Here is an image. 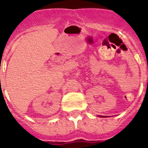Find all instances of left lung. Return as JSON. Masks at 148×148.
<instances>
[{"label":"left lung","instance_id":"left-lung-1","mask_svg":"<svg viewBox=\"0 0 148 148\" xmlns=\"http://www.w3.org/2000/svg\"><path fill=\"white\" fill-rule=\"evenodd\" d=\"M99 117H102V118H105V116H99Z\"/></svg>","mask_w":148,"mask_h":148}]
</instances>
